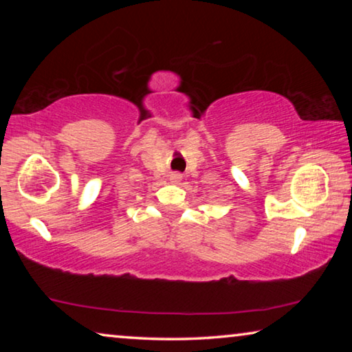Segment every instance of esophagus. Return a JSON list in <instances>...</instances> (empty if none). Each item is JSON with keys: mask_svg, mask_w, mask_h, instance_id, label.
I'll use <instances>...</instances> for the list:
<instances>
[{"mask_svg": "<svg viewBox=\"0 0 352 352\" xmlns=\"http://www.w3.org/2000/svg\"><path fill=\"white\" fill-rule=\"evenodd\" d=\"M180 180H182V175L180 174H172L170 175V182L172 183H178Z\"/></svg>", "mask_w": 352, "mask_h": 352, "instance_id": "obj_1", "label": "esophagus"}]
</instances>
